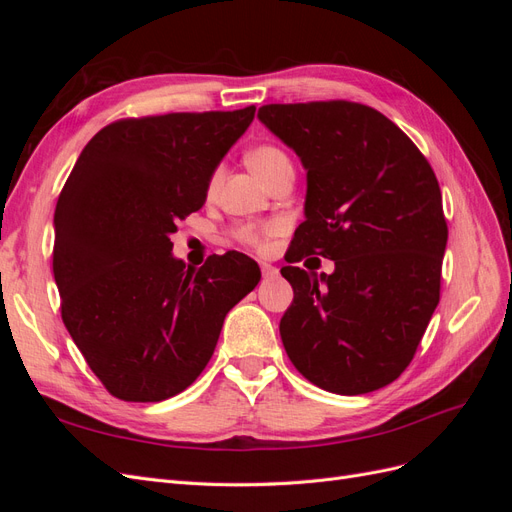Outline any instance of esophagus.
I'll return each instance as SVG.
<instances>
[{
    "instance_id": "obj_1",
    "label": "esophagus",
    "mask_w": 512,
    "mask_h": 512,
    "mask_svg": "<svg viewBox=\"0 0 512 512\" xmlns=\"http://www.w3.org/2000/svg\"><path fill=\"white\" fill-rule=\"evenodd\" d=\"M260 269H262V275H265V277H275L277 273H280V271H277V267L269 265V262H260Z\"/></svg>"
}]
</instances>
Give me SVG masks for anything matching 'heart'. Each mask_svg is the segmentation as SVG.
<instances>
[{"label": "heart", "mask_w": 512, "mask_h": 512, "mask_svg": "<svg viewBox=\"0 0 512 512\" xmlns=\"http://www.w3.org/2000/svg\"><path fill=\"white\" fill-rule=\"evenodd\" d=\"M288 156L277 147H271V145H262V147H256L252 149L250 153H247V164H250V168L254 170V173L267 183V179L275 173L277 168H280L282 164H288ZM275 230V226H267V228H254V226H245L239 230V239L247 245H254V247H262L265 245V239L267 235H271V232Z\"/></svg>", "instance_id": "heart-1"}]
</instances>
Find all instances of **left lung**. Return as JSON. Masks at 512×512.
Wrapping results in <instances>:
<instances>
[{
  "label": "left lung",
  "instance_id": "1",
  "mask_svg": "<svg viewBox=\"0 0 512 512\" xmlns=\"http://www.w3.org/2000/svg\"><path fill=\"white\" fill-rule=\"evenodd\" d=\"M258 119L307 170L305 222L282 275L294 290L280 322L292 365L337 395L401 376L440 301L448 228L436 175L391 119L365 104H267ZM309 253L336 271L307 274Z\"/></svg>",
  "mask_w": 512,
  "mask_h": 512
}]
</instances>
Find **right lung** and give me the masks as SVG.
<instances>
[{"instance_id": "add662e5", "label": "right lung", "mask_w": 512, "mask_h": 512, "mask_svg": "<svg viewBox=\"0 0 512 512\" xmlns=\"http://www.w3.org/2000/svg\"><path fill=\"white\" fill-rule=\"evenodd\" d=\"M256 108L121 119L81 151L55 207L61 318L106 391L162 401L200 376L226 314L260 282L241 252L200 269L173 256L177 222L205 205L215 168Z\"/></svg>"}]
</instances>
